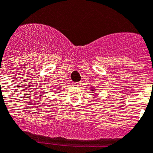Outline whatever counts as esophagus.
Wrapping results in <instances>:
<instances>
[{
	"instance_id": "34e87169",
	"label": "esophagus",
	"mask_w": 153,
	"mask_h": 153,
	"mask_svg": "<svg viewBox=\"0 0 153 153\" xmlns=\"http://www.w3.org/2000/svg\"><path fill=\"white\" fill-rule=\"evenodd\" d=\"M73 85L74 86H80L81 85V82H73Z\"/></svg>"
}]
</instances>
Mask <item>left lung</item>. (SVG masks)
<instances>
[{"label": "left lung", "mask_w": 153, "mask_h": 153, "mask_svg": "<svg viewBox=\"0 0 153 153\" xmlns=\"http://www.w3.org/2000/svg\"><path fill=\"white\" fill-rule=\"evenodd\" d=\"M91 91H92V90H91ZM93 91H94V90H93Z\"/></svg>", "instance_id": "obj_1"}]
</instances>
